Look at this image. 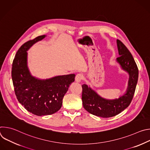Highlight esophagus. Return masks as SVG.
I'll return each instance as SVG.
<instances>
[{
	"label": "esophagus",
	"instance_id": "obj_1",
	"mask_svg": "<svg viewBox=\"0 0 150 150\" xmlns=\"http://www.w3.org/2000/svg\"><path fill=\"white\" fill-rule=\"evenodd\" d=\"M83 78V75L81 74H78L75 76V81L77 82H79Z\"/></svg>",
	"mask_w": 150,
	"mask_h": 150
}]
</instances>
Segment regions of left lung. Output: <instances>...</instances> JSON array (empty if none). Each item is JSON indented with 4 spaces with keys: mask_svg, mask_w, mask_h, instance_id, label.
<instances>
[{
    "mask_svg": "<svg viewBox=\"0 0 150 150\" xmlns=\"http://www.w3.org/2000/svg\"><path fill=\"white\" fill-rule=\"evenodd\" d=\"M119 57L117 61L122 69L129 74V80L126 93L118 99L109 100L100 97L88 85H82V100L84 109L90 113L102 117H110L123 111L131 104L134 97L138 79L139 71L136 62L128 49L123 42L117 40Z\"/></svg>",
    "mask_w": 150,
    "mask_h": 150,
    "instance_id": "obj_1",
    "label": "left lung"
}]
</instances>
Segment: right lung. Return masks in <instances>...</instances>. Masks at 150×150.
<instances>
[{"instance_id": "right-lung-1", "label": "right lung", "mask_w": 150, "mask_h": 150, "mask_svg": "<svg viewBox=\"0 0 150 150\" xmlns=\"http://www.w3.org/2000/svg\"><path fill=\"white\" fill-rule=\"evenodd\" d=\"M45 37L38 36L21 46L13 60L11 72L18 101L27 111L40 116L52 115L61 108L63 98L75 76L69 74L40 80L30 75L27 65V51Z\"/></svg>"}]
</instances>
